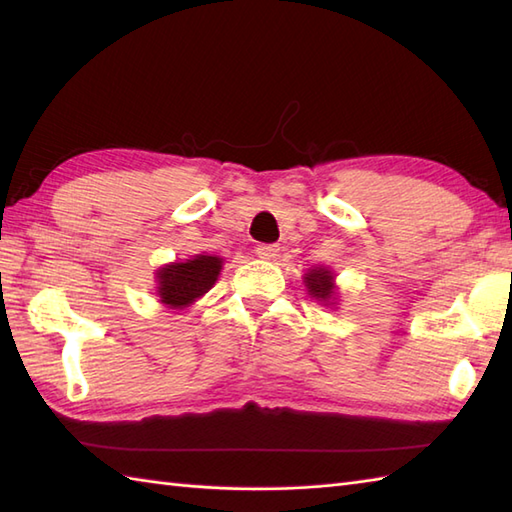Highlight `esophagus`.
<instances>
[{
	"mask_svg": "<svg viewBox=\"0 0 512 512\" xmlns=\"http://www.w3.org/2000/svg\"><path fill=\"white\" fill-rule=\"evenodd\" d=\"M255 253L259 259H275L279 255V246L277 244H259L255 248Z\"/></svg>",
	"mask_w": 512,
	"mask_h": 512,
	"instance_id": "obj_1",
	"label": "esophagus"
}]
</instances>
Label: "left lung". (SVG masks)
I'll return each instance as SVG.
<instances>
[{
    "label": "left lung",
    "instance_id": "8db88e82",
    "mask_svg": "<svg viewBox=\"0 0 512 512\" xmlns=\"http://www.w3.org/2000/svg\"><path fill=\"white\" fill-rule=\"evenodd\" d=\"M336 275L328 266H312L303 275V284H306L308 295L317 299L321 306L332 308L339 303V286H336Z\"/></svg>",
    "mask_w": 512,
    "mask_h": 512
}]
</instances>
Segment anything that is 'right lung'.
<instances>
[{"label": "right lung", "mask_w": 512, "mask_h": 512, "mask_svg": "<svg viewBox=\"0 0 512 512\" xmlns=\"http://www.w3.org/2000/svg\"><path fill=\"white\" fill-rule=\"evenodd\" d=\"M220 255H193L184 262L160 266L156 279V297L169 310H184L209 292L222 273Z\"/></svg>", "instance_id": "1"}]
</instances>
